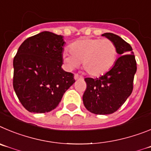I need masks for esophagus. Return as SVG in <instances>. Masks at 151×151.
Segmentation results:
<instances>
[{
  "instance_id": "1",
  "label": "esophagus",
  "mask_w": 151,
  "mask_h": 151,
  "mask_svg": "<svg viewBox=\"0 0 151 151\" xmlns=\"http://www.w3.org/2000/svg\"><path fill=\"white\" fill-rule=\"evenodd\" d=\"M74 79H75L76 81H77V80H81V79H83V77L80 76L79 74H74Z\"/></svg>"
}]
</instances>
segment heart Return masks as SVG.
<instances>
[{
	"label": "heart",
	"mask_w": 151,
	"mask_h": 151,
	"mask_svg": "<svg viewBox=\"0 0 151 151\" xmlns=\"http://www.w3.org/2000/svg\"><path fill=\"white\" fill-rule=\"evenodd\" d=\"M69 51L62 53V59L68 69L78 68L83 62L84 70L92 77L108 73L116 63L118 55L116 46L108 39H81L69 46Z\"/></svg>",
	"instance_id": "obj_1"
}]
</instances>
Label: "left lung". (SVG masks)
<instances>
[{"instance_id": "1", "label": "left lung", "mask_w": 151, "mask_h": 151, "mask_svg": "<svg viewBox=\"0 0 151 151\" xmlns=\"http://www.w3.org/2000/svg\"><path fill=\"white\" fill-rule=\"evenodd\" d=\"M102 36L115 43L120 56L105 74L99 78L84 79L86 89L83 101L92 114L105 115L117 111L131 95L137 65L130 44L114 34L104 33Z\"/></svg>"}]
</instances>
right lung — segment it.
Wrapping results in <instances>:
<instances>
[{"label": "right lung", "mask_w": 151, "mask_h": 151, "mask_svg": "<svg viewBox=\"0 0 151 151\" xmlns=\"http://www.w3.org/2000/svg\"><path fill=\"white\" fill-rule=\"evenodd\" d=\"M63 36L43 32L27 38L13 59V88L23 107L32 113L55 109L75 82L62 68Z\"/></svg>", "instance_id": "right-lung-1"}]
</instances>
